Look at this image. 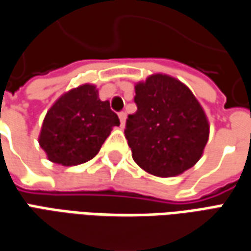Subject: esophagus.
<instances>
[{"label": "esophagus", "mask_w": 251, "mask_h": 251, "mask_svg": "<svg viewBox=\"0 0 251 251\" xmlns=\"http://www.w3.org/2000/svg\"><path fill=\"white\" fill-rule=\"evenodd\" d=\"M119 119H120V123H122V127H124V124H126V113L120 112L119 113Z\"/></svg>", "instance_id": "34e87169"}]
</instances>
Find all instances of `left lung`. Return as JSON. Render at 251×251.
<instances>
[{"mask_svg": "<svg viewBox=\"0 0 251 251\" xmlns=\"http://www.w3.org/2000/svg\"><path fill=\"white\" fill-rule=\"evenodd\" d=\"M134 101L138 109L124 129L134 161L161 177L194 167L208 142L209 123L191 90L157 74L136 84Z\"/></svg>", "mask_w": 251, "mask_h": 251, "instance_id": "8db88e82", "label": "left lung"}]
</instances>
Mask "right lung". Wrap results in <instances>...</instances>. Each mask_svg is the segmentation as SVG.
Returning <instances> with one entry per match:
<instances>
[{"mask_svg":"<svg viewBox=\"0 0 251 251\" xmlns=\"http://www.w3.org/2000/svg\"><path fill=\"white\" fill-rule=\"evenodd\" d=\"M120 120L108 101L98 98L93 84H83L65 93L48 110L39 145L50 161L65 167L89 161Z\"/></svg>","mask_w":251,"mask_h":251,"instance_id":"right-lung-1","label":"right lung"}]
</instances>
